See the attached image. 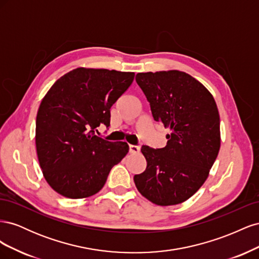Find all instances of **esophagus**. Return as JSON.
<instances>
[{"instance_id":"esophagus-1","label":"esophagus","mask_w":259,"mask_h":259,"mask_svg":"<svg viewBox=\"0 0 259 259\" xmlns=\"http://www.w3.org/2000/svg\"><path fill=\"white\" fill-rule=\"evenodd\" d=\"M139 151H140V148H139V147L130 145V152H131V153H133V154H137V153H139Z\"/></svg>"}]
</instances>
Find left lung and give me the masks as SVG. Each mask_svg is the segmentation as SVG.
<instances>
[{
    "label": "left lung",
    "instance_id": "left-lung-1",
    "mask_svg": "<svg viewBox=\"0 0 259 259\" xmlns=\"http://www.w3.org/2000/svg\"><path fill=\"white\" fill-rule=\"evenodd\" d=\"M153 119L170 131L162 149L143 146L144 173L137 190L160 206L180 204L205 183L221 148V119L213 95L190 74L178 70L136 74Z\"/></svg>",
    "mask_w": 259,
    "mask_h": 259
}]
</instances>
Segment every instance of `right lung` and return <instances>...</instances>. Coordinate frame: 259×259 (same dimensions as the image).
Returning a JSON list of instances; mask_svg holds the SVG:
<instances>
[{"instance_id":"1","label":"right lung","mask_w":259,"mask_h":259,"mask_svg":"<svg viewBox=\"0 0 259 259\" xmlns=\"http://www.w3.org/2000/svg\"><path fill=\"white\" fill-rule=\"evenodd\" d=\"M134 76L81 67L62 75L45 94L36 114V154L45 180L62 197L96 194L127 154L126 143L107 142L94 135V130L110 125V108Z\"/></svg>"}]
</instances>
